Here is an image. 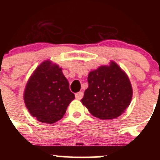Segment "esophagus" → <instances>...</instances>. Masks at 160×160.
Here are the masks:
<instances>
[{
	"mask_svg": "<svg viewBox=\"0 0 160 160\" xmlns=\"http://www.w3.org/2000/svg\"><path fill=\"white\" fill-rule=\"evenodd\" d=\"M82 96H83V92H79L75 94V97H76V98L78 99V100H80V99L82 98Z\"/></svg>",
	"mask_w": 160,
	"mask_h": 160,
	"instance_id": "34e87169",
	"label": "esophagus"
}]
</instances>
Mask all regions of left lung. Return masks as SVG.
Returning a JSON list of instances; mask_svg holds the SVG:
<instances>
[{
    "instance_id": "1",
    "label": "left lung",
    "mask_w": 160,
    "mask_h": 160,
    "mask_svg": "<svg viewBox=\"0 0 160 160\" xmlns=\"http://www.w3.org/2000/svg\"><path fill=\"white\" fill-rule=\"evenodd\" d=\"M89 86L82 104L101 120H112L123 113L132 98V87L128 75L115 62L102 65L88 75Z\"/></svg>"
}]
</instances>
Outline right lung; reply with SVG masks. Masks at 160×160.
Here are the masks:
<instances>
[{
	"label": "right lung",
	"mask_w": 160,
	"mask_h": 160,
	"mask_svg": "<svg viewBox=\"0 0 160 160\" xmlns=\"http://www.w3.org/2000/svg\"><path fill=\"white\" fill-rule=\"evenodd\" d=\"M23 97L32 117L47 124L61 120L75 98L62 68L50 60L43 62L34 70L28 80Z\"/></svg>",
	"instance_id": "add662e5"
}]
</instances>
